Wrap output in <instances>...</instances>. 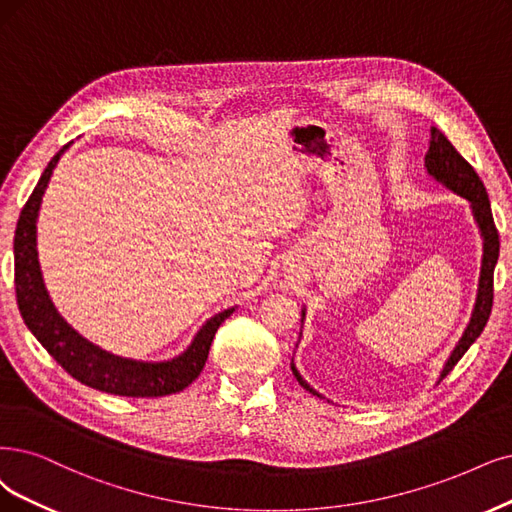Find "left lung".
I'll use <instances>...</instances> for the list:
<instances>
[{
  "label": "left lung",
  "instance_id": "8db88e82",
  "mask_svg": "<svg viewBox=\"0 0 512 512\" xmlns=\"http://www.w3.org/2000/svg\"><path fill=\"white\" fill-rule=\"evenodd\" d=\"M424 166H426L430 177L443 183L447 189H451L453 194H458L470 202L472 215H475V221H477L481 236H483V261H481L477 304H475V310H472V318H470V323H468L462 339L458 342V346L453 348L451 356L447 358V363L441 371V380H443V377L458 365V361L466 354V350L477 342V337L483 333L487 320H489L491 306H494V270H496L498 255H500V236L496 230L494 215H491V206H489L487 189H485L483 181L475 173V168H472L458 154V149L449 143V139L443 135V132L434 126L430 128V147H428V154L424 158ZM301 316H306V310H301ZM291 369L301 386L310 390L312 394L320 396L314 388H310V384L304 380V377L299 375V371L295 369L293 363H291ZM320 399H323V396H320Z\"/></svg>",
  "mask_w": 512,
  "mask_h": 512
}]
</instances>
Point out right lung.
Listing matches in <instances>:
<instances>
[{
  "instance_id": "1",
  "label": "right lung",
  "mask_w": 512,
  "mask_h": 512,
  "mask_svg": "<svg viewBox=\"0 0 512 512\" xmlns=\"http://www.w3.org/2000/svg\"><path fill=\"white\" fill-rule=\"evenodd\" d=\"M69 143L56 154L37 181L33 194L23 206L21 217L14 232V287L18 310L29 331L35 335L48 354L75 380L109 394L118 396H141L154 399L181 392L192 384L208 358L213 337L223 320L234 312V308L215 314L196 333L189 348L162 363H143L122 358L90 344L86 337L75 331L67 320L56 312L52 299L46 291L40 261H37V213H40L42 196L52 177V170L65 154Z\"/></svg>"
}]
</instances>
